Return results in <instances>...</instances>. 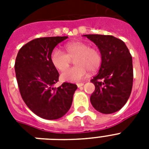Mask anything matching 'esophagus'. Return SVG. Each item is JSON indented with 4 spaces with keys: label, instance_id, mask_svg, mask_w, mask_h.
I'll list each match as a JSON object with an SVG mask.
<instances>
[{
    "label": "esophagus",
    "instance_id": "esophagus-1",
    "mask_svg": "<svg viewBox=\"0 0 149 149\" xmlns=\"http://www.w3.org/2000/svg\"><path fill=\"white\" fill-rule=\"evenodd\" d=\"M77 86H78V88H81L82 86H84V84H83V83H80V84H77Z\"/></svg>",
    "mask_w": 149,
    "mask_h": 149
}]
</instances>
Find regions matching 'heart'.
<instances>
[{"mask_svg": "<svg viewBox=\"0 0 149 149\" xmlns=\"http://www.w3.org/2000/svg\"><path fill=\"white\" fill-rule=\"evenodd\" d=\"M67 54L58 49H54L51 53V63L59 71L66 70L75 58V67L63 72L61 78L65 81L77 82L84 79L87 76L89 70L91 72L97 70L102 61L101 54L95 48L90 47L89 44L80 41L71 42L65 45Z\"/></svg>", "mask_w": 149, "mask_h": 149, "instance_id": "1", "label": "heart"}]
</instances>
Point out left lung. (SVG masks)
Returning <instances> with one entry per match:
<instances>
[{
    "label": "left lung",
    "mask_w": 149,
    "mask_h": 149,
    "mask_svg": "<svg viewBox=\"0 0 149 149\" xmlns=\"http://www.w3.org/2000/svg\"><path fill=\"white\" fill-rule=\"evenodd\" d=\"M84 36L95 43L102 57L98 73L91 80L95 86L91 96V104L102 113L117 112L126 104L132 92V55L122 40L112 36Z\"/></svg>",
    "instance_id": "8db88e82"
}]
</instances>
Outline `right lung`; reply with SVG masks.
Wrapping results in <instances>:
<instances>
[{
    "instance_id": "right-lung-1",
    "label": "right lung",
    "mask_w": 149,
    "mask_h": 149,
    "mask_svg": "<svg viewBox=\"0 0 149 149\" xmlns=\"http://www.w3.org/2000/svg\"><path fill=\"white\" fill-rule=\"evenodd\" d=\"M68 36L36 38L22 46L15 64L20 93L28 107L36 115L56 120L67 113L77 89L76 84L58 81V71L51 63V53Z\"/></svg>"
}]
</instances>
